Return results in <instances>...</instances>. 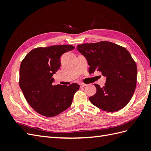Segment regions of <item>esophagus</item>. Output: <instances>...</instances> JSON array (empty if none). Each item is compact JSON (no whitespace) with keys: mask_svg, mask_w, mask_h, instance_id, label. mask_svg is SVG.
Returning <instances> with one entry per match:
<instances>
[{"mask_svg":"<svg viewBox=\"0 0 151 151\" xmlns=\"http://www.w3.org/2000/svg\"><path fill=\"white\" fill-rule=\"evenodd\" d=\"M86 86V84H83V83H81V84H80V88H84V87Z\"/></svg>","mask_w":151,"mask_h":151,"instance_id":"1","label":"esophagus"}]
</instances>
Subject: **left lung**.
Segmentation results:
<instances>
[{
  "instance_id": "obj_1",
  "label": "left lung",
  "mask_w": 151,
  "mask_h": 151,
  "mask_svg": "<svg viewBox=\"0 0 151 151\" xmlns=\"http://www.w3.org/2000/svg\"><path fill=\"white\" fill-rule=\"evenodd\" d=\"M89 65V72L99 71L106 77L103 88L95 84L96 93L89 98L95 106L113 112L120 110L133 96L137 68L130 53L123 47L109 42L77 46Z\"/></svg>"
}]
</instances>
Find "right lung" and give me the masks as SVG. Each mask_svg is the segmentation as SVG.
I'll list each match as a JSON object with an SVG mask.
<instances>
[{
  "instance_id": "right-lung-1",
  "label": "right lung",
  "mask_w": 151,
  "mask_h": 151,
  "mask_svg": "<svg viewBox=\"0 0 151 151\" xmlns=\"http://www.w3.org/2000/svg\"><path fill=\"white\" fill-rule=\"evenodd\" d=\"M74 49L69 45L32 50L22 61L19 86L27 102L42 115L55 116L70 106L79 85L53 86V74L60 67L62 55Z\"/></svg>"
}]
</instances>
